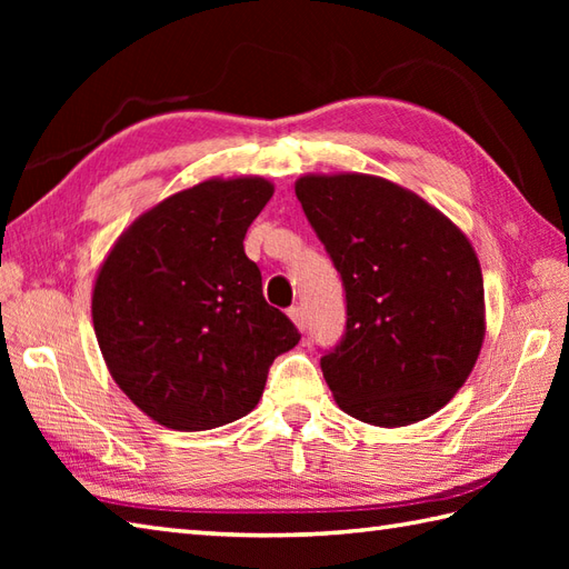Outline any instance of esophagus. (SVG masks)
<instances>
[{
	"mask_svg": "<svg viewBox=\"0 0 569 569\" xmlns=\"http://www.w3.org/2000/svg\"><path fill=\"white\" fill-rule=\"evenodd\" d=\"M288 318H291V320L298 325V330L306 328V310L300 308V306H291V308H288Z\"/></svg>",
	"mask_w": 569,
	"mask_h": 569,
	"instance_id": "esophagus-1",
	"label": "esophagus"
}]
</instances>
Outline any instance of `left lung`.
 Wrapping results in <instances>:
<instances>
[{
    "instance_id": "left-lung-1",
    "label": "left lung",
    "mask_w": 569,
    "mask_h": 569,
    "mask_svg": "<svg viewBox=\"0 0 569 569\" xmlns=\"http://www.w3.org/2000/svg\"><path fill=\"white\" fill-rule=\"evenodd\" d=\"M296 196L345 288V335L320 357L337 406L381 428L432 416L485 342V281L469 239L383 178L306 176Z\"/></svg>"
}]
</instances>
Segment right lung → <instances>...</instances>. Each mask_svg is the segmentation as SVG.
<instances>
[{
    "mask_svg": "<svg viewBox=\"0 0 569 569\" xmlns=\"http://www.w3.org/2000/svg\"><path fill=\"white\" fill-rule=\"evenodd\" d=\"M273 196L263 178L204 180L141 214L102 263L92 322L112 379L173 430L227 426L259 403L300 340L266 303L244 234Z\"/></svg>",
    "mask_w": 569,
    "mask_h": 569,
    "instance_id": "add662e5",
    "label": "right lung"
}]
</instances>
